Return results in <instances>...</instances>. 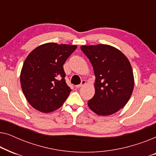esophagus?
<instances>
[{
    "instance_id": "obj_1",
    "label": "esophagus",
    "mask_w": 156,
    "mask_h": 156,
    "mask_svg": "<svg viewBox=\"0 0 156 156\" xmlns=\"http://www.w3.org/2000/svg\"><path fill=\"white\" fill-rule=\"evenodd\" d=\"M87 84V82L85 80H82V82H81L80 84L76 85V88H80V87H82L83 86H84L85 84Z\"/></svg>"
}]
</instances>
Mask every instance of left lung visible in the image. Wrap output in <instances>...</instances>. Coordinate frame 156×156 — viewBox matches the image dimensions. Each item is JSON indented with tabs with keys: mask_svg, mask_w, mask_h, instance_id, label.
<instances>
[{
	"mask_svg": "<svg viewBox=\"0 0 156 156\" xmlns=\"http://www.w3.org/2000/svg\"><path fill=\"white\" fill-rule=\"evenodd\" d=\"M81 50L91 62L95 75V94L87 102L89 108L99 116L115 114L127 104L133 90L129 59L108 44L82 45Z\"/></svg>",
	"mask_w": 156,
	"mask_h": 156,
	"instance_id": "1",
	"label": "left lung"
}]
</instances>
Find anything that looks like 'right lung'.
Here are the masks:
<instances>
[{"label": "right lung", "mask_w": 156, "mask_h": 156, "mask_svg": "<svg viewBox=\"0 0 156 156\" xmlns=\"http://www.w3.org/2000/svg\"><path fill=\"white\" fill-rule=\"evenodd\" d=\"M76 48L48 42L27 55L20 72V84L27 101L36 110L54 112L69 97L72 89L65 82L63 65Z\"/></svg>", "instance_id": "right-lung-1"}]
</instances>
